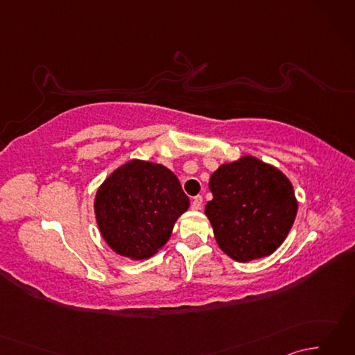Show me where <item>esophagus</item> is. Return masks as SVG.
<instances>
[{
	"mask_svg": "<svg viewBox=\"0 0 355 355\" xmlns=\"http://www.w3.org/2000/svg\"><path fill=\"white\" fill-rule=\"evenodd\" d=\"M201 206H202V197H201V195H197V197H193V198H192V205H191V207H192L193 210H200V209H201Z\"/></svg>",
	"mask_w": 355,
	"mask_h": 355,
	"instance_id": "esophagus-1",
	"label": "esophagus"
}]
</instances>
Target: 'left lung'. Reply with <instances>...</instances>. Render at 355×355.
<instances>
[{"label": "left lung", "instance_id": "obj_1", "mask_svg": "<svg viewBox=\"0 0 355 355\" xmlns=\"http://www.w3.org/2000/svg\"><path fill=\"white\" fill-rule=\"evenodd\" d=\"M205 214L221 250L238 262L273 253L297 214L293 184L275 166L244 155L224 163L209 182Z\"/></svg>", "mask_w": 355, "mask_h": 355}]
</instances>
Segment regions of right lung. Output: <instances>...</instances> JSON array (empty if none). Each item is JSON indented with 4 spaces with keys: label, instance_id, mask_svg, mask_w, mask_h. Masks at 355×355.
Masks as SVG:
<instances>
[{
    "label": "right lung",
    "instance_id": "obj_1",
    "mask_svg": "<svg viewBox=\"0 0 355 355\" xmlns=\"http://www.w3.org/2000/svg\"><path fill=\"white\" fill-rule=\"evenodd\" d=\"M187 209L189 198L175 173L137 158L111 172L94 198L96 221L105 243L135 261L160 250Z\"/></svg>",
    "mask_w": 355,
    "mask_h": 355
}]
</instances>
